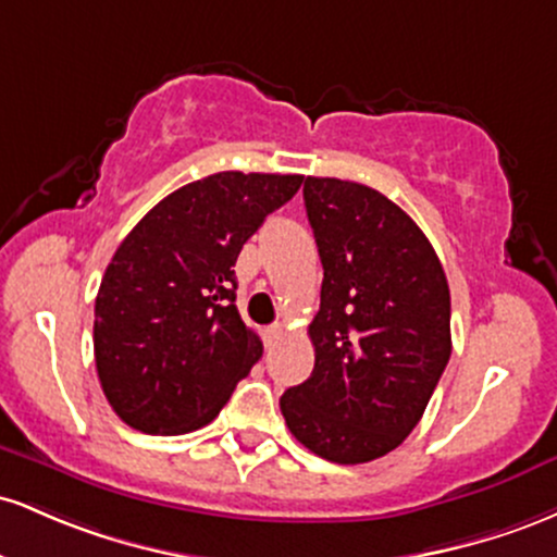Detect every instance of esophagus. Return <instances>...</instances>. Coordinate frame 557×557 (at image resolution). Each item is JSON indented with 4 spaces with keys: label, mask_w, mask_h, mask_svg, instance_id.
Returning a JSON list of instances; mask_svg holds the SVG:
<instances>
[{
    "label": "esophagus",
    "mask_w": 557,
    "mask_h": 557,
    "mask_svg": "<svg viewBox=\"0 0 557 557\" xmlns=\"http://www.w3.org/2000/svg\"><path fill=\"white\" fill-rule=\"evenodd\" d=\"M262 336H265V347H276L281 342V336H284V326L281 323H273V326H268L262 331Z\"/></svg>",
    "instance_id": "34e87169"
}]
</instances>
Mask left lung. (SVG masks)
<instances>
[{
  "instance_id": "8db88e82",
  "label": "left lung",
  "mask_w": 557,
  "mask_h": 557,
  "mask_svg": "<svg viewBox=\"0 0 557 557\" xmlns=\"http://www.w3.org/2000/svg\"><path fill=\"white\" fill-rule=\"evenodd\" d=\"M305 210L323 262L308 334L310 379L281 397L310 453L355 466L416 429L453 352L445 268L413 218L371 186L305 178Z\"/></svg>"
}]
</instances>
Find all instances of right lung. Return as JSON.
<instances>
[{
    "mask_svg": "<svg viewBox=\"0 0 557 557\" xmlns=\"http://www.w3.org/2000/svg\"><path fill=\"white\" fill-rule=\"evenodd\" d=\"M299 184L281 173H212L160 199L115 249L94 302V360L131 429H202L260 360L231 268Z\"/></svg>",
    "mask_w": 557,
    "mask_h": 557,
    "instance_id": "right-lung-1",
    "label": "right lung"
}]
</instances>
